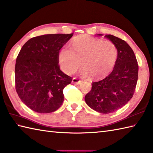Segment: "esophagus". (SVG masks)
Listing matches in <instances>:
<instances>
[{"label":"esophagus","mask_w":153,"mask_h":153,"mask_svg":"<svg viewBox=\"0 0 153 153\" xmlns=\"http://www.w3.org/2000/svg\"><path fill=\"white\" fill-rule=\"evenodd\" d=\"M72 82H73V84H75V85H80V84L81 82H82V80L77 79L76 78H73V80H72Z\"/></svg>","instance_id":"1"}]
</instances>
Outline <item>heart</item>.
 Wrapping results in <instances>:
<instances>
[{"label":"heart","instance_id":"heart-1","mask_svg":"<svg viewBox=\"0 0 153 153\" xmlns=\"http://www.w3.org/2000/svg\"><path fill=\"white\" fill-rule=\"evenodd\" d=\"M59 61L65 73L72 74L81 65L82 76L93 79L105 76L113 70L117 59V49L110 41H103L88 36L74 38L71 48L65 46L59 53Z\"/></svg>","mask_w":153,"mask_h":153}]
</instances>
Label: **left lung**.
<instances>
[{"label":"left lung","instance_id":"1","mask_svg":"<svg viewBox=\"0 0 153 153\" xmlns=\"http://www.w3.org/2000/svg\"><path fill=\"white\" fill-rule=\"evenodd\" d=\"M105 37L117 49L116 63L105 79L92 82V89L85 96V102L92 110L110 114L124 106L133 97L139 66L133 49L126 42L110 34Z\"/></svg>","mask_w":153,"mask_h":153}]
</instances>
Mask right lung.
<instances>
[{
	"label": "right lung",
	"mask_w": 153,
	"mask_h": 153,
	"mask_svg": "<svg viewBox=\"0 0 153 153\" xmlns=\"http://www.w3.org/2000/svg\"><path fill=\"white\" fill-rule=\"evenodd\" d=\"M73 33L34 37L22 46L15 65V88L24 104L34 111L51 113L61 107L63 89L72 77L62 72L59 50Z\"/></svg>",
	"instance_id": "add662e5"
}]
</instances>
